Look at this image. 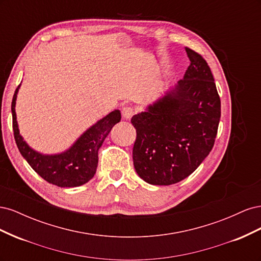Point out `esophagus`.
<instances>
[{
  "label": "esophagus",
  "mask_w": 261,
  "mask_h": 261,
  "mask_svg": "<svg viewBox=\"0 0 261 261\" xmlns=\"http://www.w3.org/2000/svg\"><path fill=\"white\" fill-rule=\"evenodd\" d=\"M135 114V110H134L133 108L130 107H125L123 110H122V115L123 117L125 118V120H130L132 116Z\"/></svg>",
  "instance_id": "1"
}]
</instances>
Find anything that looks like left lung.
Returning a JSON list of instances; mask_svg holds the SVG:
<instances>
[{"label": "left lung", "instance_id": "8db88e82", "mask_svg": "<svg viewBox=\"0 0 261 261\" xmlns=\"http://www.w3.org/2000/svg\"><path fill=\"white\" fill-rule=\"evenodd\" d=\"M191 61L183 80L132 117L137 137L133 148L137 174L151 185L186 178L215 145L221 101L210 67L185 48Z\"/></svg>", "mask_w": 261, "mask_h": 261}]
</instances>
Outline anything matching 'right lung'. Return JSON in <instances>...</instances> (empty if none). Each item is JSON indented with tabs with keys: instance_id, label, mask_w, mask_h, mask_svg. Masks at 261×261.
Listing matches in <instances>:
<instances>
[{
	"instance_id": "add662e5",
	"label": "right lung",
	"mask_w": 261,
	"mask_h": 261,
	"mask_svg": "<svg viewBox=\"0 0 261 261\" xmlns=\"http://www.w3.org/2000/svg\"><path fill=\"white\" fill-rule=\"evenodd\" d=\"M20 85L12 101L13 130L19 152L43 179L59 187H77L86 184L96 174L98 151L112 127L121 121L120 110H114L83 133L65 151L43 154L36 151L19 134L15 106Z\"/></svg>"
}]
</instances>
